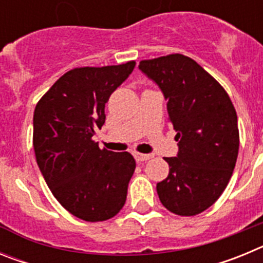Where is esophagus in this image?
Wrapping results in <instances>:
<instances>
[{
	"instance_id": "obj_1",
	"label": "esophagus",
	"mask_w": 263,
	"mask_h": 263,
	"mask_svg": "<svg viewBox=\"0 0 263 263\" xmlns=\"http://www.w3.org/2000/svg\"><path fill=\"white\" fill-rule=\"evenodd\" d=\"M134 158H136L137 162H146V160H148L150 158L153 157L152 154H142V153H134Z\"/></svg>"
}]
</instances>
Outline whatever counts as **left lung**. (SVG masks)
Here are the masks:
<instances>
[{"label":"left lung","mask_w":263,"mask_h":263,"mask_svg":"<svg viewBox=\"0 0 263 263\" xmlns=\"http://www.w3.org/2000/svg\"><path fill=\"white\" fill-rule=\"evenodd\" d=\"M139 69L167 99L179 146L175 158H164L170 173L157 184L160 203L175 215H199L233 174L240 147L236 109L221 84L182 53L141 60Z\"/></svg>","instance_id":"1"}]
</instances>
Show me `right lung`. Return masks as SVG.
I'll list each match as a JSON object with an SVG mask.
<instances>
[{"label":"right lung","instance_id":"1","mask_svg":"<svg viewBox=\"0 0 263 263\" xmlns=\"http://www.w3.org/2000/svg\"><path fill=\"white\" fill-rule=\"evenodd\" d=\"M136 62L66 72L34 110L32 145L48 188L69 213L89 222L117 215L136 170L130 153L100 148L92 137L105 122V104Z\"/></svg>","mask_w":263,"mask_h":263}]
</instances>
